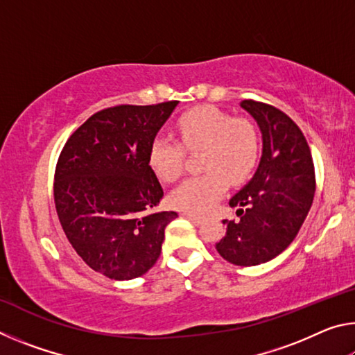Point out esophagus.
I'll return each mask as SVG.
<instances>
[{
  "instance_id": "34e87169",
  "label": "esophagus",
  "mask_w": 355,
  "mask_h": 355,
  "mask_svg": "<svg viewBox=\"0 0 355 355\" xmlns=\"http://www.w3.org/2000/svg\"><path fill=\"white\" fill-rule=\"evenodd\" d=\"M183 216H184L186 219H189V220L194 222V224H200V222H202V218H200V216H197V214H192V213H183Z\"/></svg>"
}]
</instances>
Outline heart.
<instances>
[{"instance_id":"heart-1","label":"heart","mask_w":355,"mask_h":355,"mask_svg":"<svg viewBox=\"0 0 355 355\" xmlns=\"http://www.w3.org/2000/svg\"><path fill=\"white\" fill-rule=\"evenodd\" d=\"M180 144L155 137L148 148V166L161 182L182 175L184 150L200 152V175L191 177L172 191L171 203L188 213H205L218 202L227 184L243 183L260 159V135L245 117H232L214 106H199L175 122Z\"/></svg>"}]
</instances>
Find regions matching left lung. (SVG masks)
<instances>
[{
  "label": "left lung",
  "mask_w": 355,
  "mask_h": 355,
  "mask_svg": "<svg viewBox=\"0 0 355 355\" xmlns=\"http://www.w3.org/2000/svg\"><path fill=\"white\" fill-rule=\"evenodd\" d=\"M263 135V155L254 178L230 199L238 220L216 249L236 266H255L282 254L296 238L315 196V166L307 139L277 107L243 100Z\"/></svg>",
  "instance_id": "1"
}]
</instances>
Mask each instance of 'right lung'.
Instances as JSON below:
<instances>
[{
  "label": "right lung",
  "mask_w": 355,
  "mask_h": 355,
  "mask_svg": "<svg viewBox=\"0 0 355 355\" xmlns=\"http://www.w3.org/2000/svg\"><path fill=\"white\" fill-rule=\"evenodd\" d=\"M178 101L117 105L95 112L59 155L55 205L65 236L95 272L141 277L161 254L175 211L152 213L164 191L148 166V148Z\"/></svg>",
  "instance_id": "obj_1"
}]
</instances>
